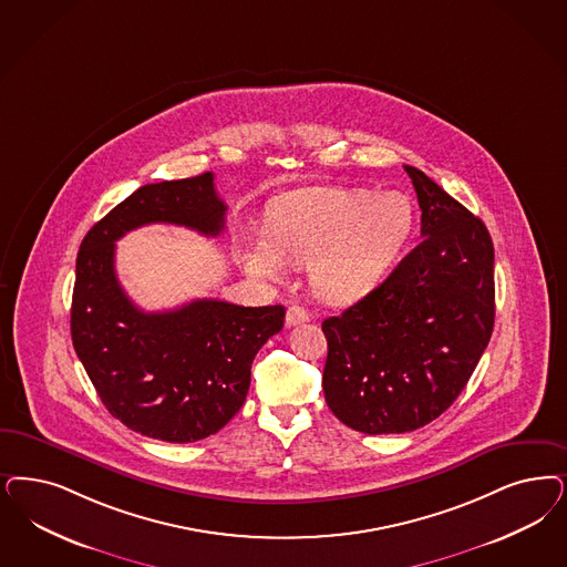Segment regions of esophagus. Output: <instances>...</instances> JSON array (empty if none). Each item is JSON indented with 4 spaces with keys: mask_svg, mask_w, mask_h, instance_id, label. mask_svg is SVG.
Listing matches in <instances>:
<instances>
[{
    "mask_svg": "<svg viewBox=\"0 0 567 567\" xmlns=\"http://www.w3.org/2000/svg\"><path fill=\"white\" fill-rule=\"evenodd\" d=\"M312 320V313L299 306H291L287 310V327H295V324H303V322H310Z\"/></svg>",
    "mask_w": 567,
    "mask_h": 567,
    "instance_id": "34e87169",
    "label": "esophagus"
}]
</instances>
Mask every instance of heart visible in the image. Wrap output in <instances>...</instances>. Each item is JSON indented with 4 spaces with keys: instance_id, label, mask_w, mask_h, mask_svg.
<instances>
[{
    "instance_id": "1",
    "label": "heart",
    "mask_w": 567,
    "mask_h": 567,
    "mask_svg": "<svg viewBox=\"0 0 567 567\" xmlns=\"http://www.w3.org/2000/svg\"><path fill=\"white\" fill-rule=\"evenodd\" d=\"M412 226L414 209L404 193L308 186L272 200L268 236L249 240L243 261L270 280L285 278L287 264L308 266L313 293L348 306L379 285Z\"/></svg>"
}]
</instances>
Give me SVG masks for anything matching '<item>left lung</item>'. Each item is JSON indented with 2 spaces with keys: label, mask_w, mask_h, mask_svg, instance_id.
Here are the masks:
<instances>
[{
  "label": "left lung",
  "mask_w": 567,
  "mask_h": 567,
  "mask_svg": "<svg viewBox=\"0 0 567 567\" xmlns=\"http://www.w3.org/2000/svg\"><path fill=\"white\" fill-rule=\"evenodd\" d=\"M423 240L371 293L322 322L332 414L362 433H406L465 390L494 329V245L480 217L404 165Z\"/></svg>",
  "instance_id": "obj_1"
}]
</instances>
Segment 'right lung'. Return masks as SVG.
<instances>
[{
    "mask_svg": "<svg viewBox=\"0 0 567 567\" xmlns=\"http://www.w3.org/2000/svg\"><path fill=\"white\" fill-rule=\"evenodd\" d=\"M214 174L146 184L85 235L78 254L71 337L106 411L146 437L186 444L221 430L245 404L251 364L282 329L285 308L195 299L144 312L115 272V243L146 224L205 236L224 230Z\"/></svg>",
    "mask_w": 567,
    "mask_h": 567,
    "instance_id": "add662e5",
    "label": "right lung"
}]
</instances>
